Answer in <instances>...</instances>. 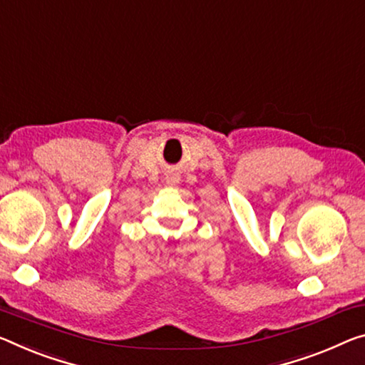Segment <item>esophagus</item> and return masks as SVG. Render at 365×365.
I'll return each mask as SVG.
<instances>
[{
	"label": "esophagus",
	"instance_id": "1",
	"mask_svg": "<svg viewBox=\"0 0 365 365\" xmlns=\"http://www.w3.org/2000/svg\"><path fill=\"white\" fill-rule=\"evenodd\" d=\"M178 183V177L177 175H169L167 177V185H170V187H173V185Z\"/></svg>",
	"mask_w": 365,
	"mask_h": 365
}]
</instances>
